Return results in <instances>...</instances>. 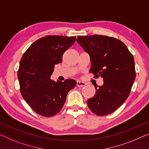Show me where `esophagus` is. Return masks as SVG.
Listing matches in <instances>:
<instances>
[{
  "label": "esophagus",
  "instance_id": "obj_1",
  "mask_svg": "<svg viewBox=\"0 0 149 149\" xmlns=\"http://www.w3.org/2000/svg\"><path fill=\"white\" fill-rule=\"evenodd\" d=\"M86 82H84L83 81H77V86H79V87H82V86L86 85Z\"/></svg>",
  "mask_w": 149,
  "mask_h": 149
}]
</instances>
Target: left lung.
<instances>
[{
	"mask_svg": "<svg viewBox=\"0 0 149 149\" xmlns=\"http://www.w3.org/2000/svg\"><path fill=\"white\" fill-rule=\"evenodd\" d=\"M77 41L90 56L89 72L104 81L87 100L89 109L98 116L113 113L129 97L135 79L133 56L124 43L111 36H78Z\"/></svg>",
	"mask_w": 149,
	"mask_h": 149,
	"instance_id": "obj_1",
	"label": "left lung"
}]
</instances>
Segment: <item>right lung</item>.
Returning <instances> with one entry per match:
<instances>
[{"label":"right lung","instance_id":"1","mask_svg":"<svg viewBox=\"0 0 149 149\" xmlns=\"http://www.w3.org/2000/svg\"><path fill=\"white\" fill-rule=\"evenodd\" d=\"M75 40L76 36H47L33 42L22 55L18 70L20 93L37 114L50 117L59 113L68 93L76 86L73 79H51L54 66Z\"/></svg>","mask_w":149,"mask_h":149}]
</instances>
